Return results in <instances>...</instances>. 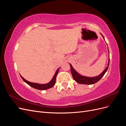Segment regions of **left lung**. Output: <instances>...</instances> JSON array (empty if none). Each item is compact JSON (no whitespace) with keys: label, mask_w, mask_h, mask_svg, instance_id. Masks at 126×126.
Listing matches in <instances>:
<instances>
[{"label":"left lung","mask_w":126,"mask_h":126,"mask_svg":"<svg viewBox=\"0 0 126 126\" xmlns=\"http://www.w3.org/2000/svg\"><path fill=\"white\" fill-rule=\"evenodd\" d=\"M101 35H102L103 38H104L105 40L104 37L102 36V34H101ZM108 52H109V49H108ZM109 59H108V63L107 67L105 68V69L102 71L101 74H100L99 75L96 76V77H86V76H82L80 74H79L77 71H76L74 69V68L72 67V65L70 63V68H71V72L72 77H73L74 79L76 82L79 83H81V84H85V85L94 84V83L97 82L99 80H100L101 79V78L104 76L106 71H107L108 67H109Z\"/></svg>","instance_id":"obj_1"}]
</instances>
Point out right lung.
I'll return each mask as SVG.
<instances>
[{"label":"right lung","mask_w":126,"mask_h":126,"mask_svg":"<svg viewBox=\"0 0 126 126\" xmlns=\"http://www.w3.org/2000/svg\"><path fill=\"white\" fill-rule=\"evenodd\" d=\"M59 69V68L57 69L55 72V74L54 75V77H53L52 79L51 80V81L47 83H45V84H40V83H33L32 82H29L27 80L25 79L22 76L20 75V77L22 79V80L26 83H27L28 85L32 87L33 88H35L36 89H38V90H46L50 88H52V87H54V86L56 82V76L58 74V72Z\"/></svg>","instance_id":"right-lung-1"}]
</instances>
